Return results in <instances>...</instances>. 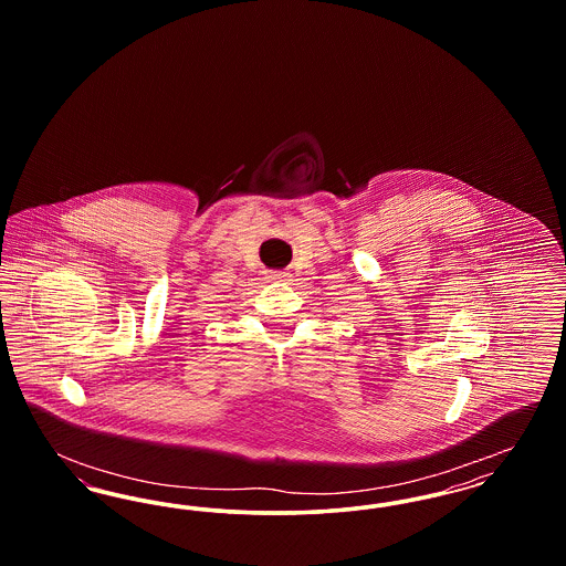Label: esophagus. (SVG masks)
Here are the masks:
<instances>
[{
  "label": "esophagus",
  "instance_id": "obj_1",
  "mask_svg": "<svg viewBox=\"0 0 566 566\" xmlns=\"http://www.w3.org/2000/svg\"><path fill=\"white\" fill-rule=\"evenodd\" d=\"M268 277H270L271 282H286V277H289V275H286L284 271H271Z\"/></svg>",
  "mask_w": 566,
  "mask_h": 566
}]
</instances>
